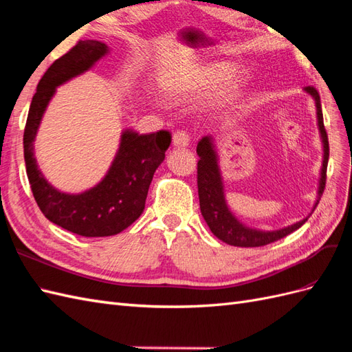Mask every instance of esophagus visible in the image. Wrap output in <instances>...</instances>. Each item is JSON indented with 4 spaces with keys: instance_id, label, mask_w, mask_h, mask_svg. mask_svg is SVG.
<instances>
[{
    "instance_id": "esophagus-1",
    "label": "esophagus",
    "mask_w": 352,
    "mask_h": 352,
    "mask_svg": "<svg viewBox=\"0 0 352 352\" xmlns=\"http://www.w3.org/2000/svg\"><path fill=\"white\" fill-rule=\"evenodd\" d=\"M188 142H190V138H188V133L184 131H177L173 135L174 147H187Z\"/></svg>"
}]
</instances>
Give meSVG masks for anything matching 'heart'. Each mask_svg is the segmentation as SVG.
Listing matches in <instances>:
<instances>
[{"mask_svg":"<svg viewBox=\"0 0 352 352\" xmlns=\"http://www.w3.org/2000/svg\"><path fill=\"white\" fill-rule=\"evenodd\" d=\"M229 68L230 67L228 64H223V62L190 65L183 71L182 76L170 80L166 85V94L170 98L177 99L195 96L226 76ZM242 80H244V76H242L241 71H233L232 74L221 80L219 86H215L212 92V101L221 102L224 99H229L235 95L242 85Z\"/></svg>","mask_w":352,"mask_h":352,"instance_id":"obj_1","label":"heart"}]
</instances>
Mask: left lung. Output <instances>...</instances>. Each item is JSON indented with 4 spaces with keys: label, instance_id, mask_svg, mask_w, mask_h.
Returning <instances> with one entry per match:
<instances>
[{
    "label": "left lung",
    "instance_id": "left-lung-1",
    "mask_svg": "<svg viewBox=\"0 0 352 352\" xmlns=\"http://www.w3.org/2000/svg\"><path fill=\"white\" fill-rule=\"evenodd\" d=\"M305 92L311 95L315 101V108H317V122H318V131L320 138L322 142V166L318 179V190H317V201L315 206L318 205L321 195L326 187V173H327V162H329V140L327 132L324 128L322 122V111H321V101L317 89L308 86L305 87ZM196 153L199 156L197 162V193H199V205L202 217L208 224L211 232L217 236L220 241L226 242L233 247H263L281 239L287 235H290L294 230L299 229L305 221L309 219L305 217L300 221H296L290 226L276 229V230H260L256 228H248L244 223L236 219L226 202V196H224V183L221 177V170L219 166V155L215 151L214 140L211 135H206L199 142H197Z\"/></svg>",
    "mask_w": 352,
    "mask_h": 352
}]
</instances>
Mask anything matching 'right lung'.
<instances>
[{
    "label": "right lung",
    "mask_w": 352,
    "mask_h": 352,
    "mask_svg": "<svg viewBox=\"0 0 352 352\" xmlns=\"http://www.w3.org/2000/svg\"><path fill=\"white\" fill-rule=\"evenodd\" d=\"M108 52L105 43L85 40L53 62L37 86L23 132L26 175L41 212L62 229L87 238L117 235L140 217L153 175L170 144L166 131L140 135L124 129L110 169L95 187L77 195L64 193L44 178L34 156V141L50 99L58 86L86 73Z\"/></svg>",
    "instance_id": "add662e5"
}]
</instances>
